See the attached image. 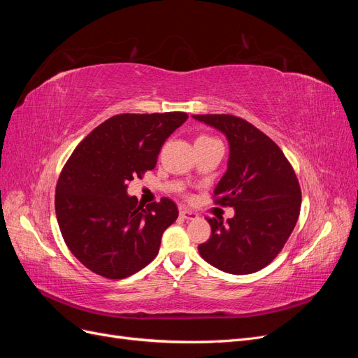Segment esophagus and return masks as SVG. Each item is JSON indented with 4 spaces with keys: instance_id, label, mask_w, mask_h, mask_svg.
Returning a JSON list of instances; mask_svg holds the SVG:
<instances>
[{
    "instance_id": "esophagus-1",
    "label": "esophagus",
    "mask_w": 358,
    "mask_h": 358,
    "mask_svg": "<svg viewBox=\"0 0 358 358\" xmlns=\"http://www.w3.org/2000/svg\"><path fill=\"white\" fill-rule=\"evenodd\" d=\"M179 215H180V218L187 220V221H189V220H196V218H197V213H194V212L187 210V209H180Z\"/></svg>"
}]
</instances>
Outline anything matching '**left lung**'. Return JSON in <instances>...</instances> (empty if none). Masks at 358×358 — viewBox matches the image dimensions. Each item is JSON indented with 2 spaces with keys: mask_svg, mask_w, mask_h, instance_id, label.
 I'll use <instances>...</instances> for the list:
<instances>
[{
  "mask_svg": "<svg viewBox=\"0 0 358 358\" xmlns=\"http://www.w3.org/2000/svg\"><path fill=\"white\" fill-rule=\"evenodd\" d=\"M225 134L229 169L215 188V203L234 216L208 218L212 234L199 245L204 262L231 275L254 273L272 263L299 220L301 191L280 148L252 124L233 115H192Z\"/></svg>",
  "mask_w": 358,
  "mask_h": 358,
  "instance_id": "obj_1",
  "label": "left lung"
}]
</instances>
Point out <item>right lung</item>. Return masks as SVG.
Masks as SVG:
<instances>
[{"instance_id":"add662e5","label":"right lung","mask_w":358,"mask_h":358,"mask_svg":"<svg viewBox=\"0 0 358 358\" xmlns=\"http://www.w3.org/2000/svg\"><path fill=\"white\" fill-rule=\"evenodd\" d=\"M187 119L183 112L112 116L66 162L57 183V220L71 254L91 272L124 279L157 257L178 206L164 197L143 209L127 188L155 169L161 146Z\"/></svg>"}]
</instances>
